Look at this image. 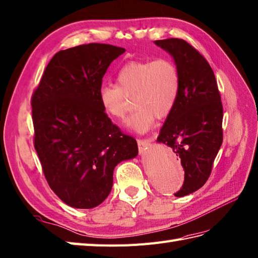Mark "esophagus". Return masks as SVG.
I'll list each match as a JSON object with an SVG mask.
<instances>
[{
  "mask_svg": "<svg viewBox=\"0 0 258 258\" xmlns=\"http://www.w3.org/2000/svg\"><path fill=\"white\" fill-rule=\"evenodd\" d=\"M151 143H152L151 140H139V141H137V144H139L140 152L141 153L145 152L146 149H148L149 147H151Z\"/></svg>",
  "mask_w": 258,
  "mask_h": 258,
  "instance_id": "1",
  "label": "esophagus"
}]
</instances>
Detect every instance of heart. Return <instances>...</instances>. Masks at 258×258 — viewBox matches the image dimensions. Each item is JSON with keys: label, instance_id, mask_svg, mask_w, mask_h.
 Returning <instances> with one entry per match:
<instances>
[{"label": "heart", "instance_id": "b5f03b06", "mask_svg": "<svg viewBox=\"0 0 258 258\" xmlns=\"http://www.w3.org/2000/svg\"><path fill=\"white\" fill-rule=\"evenodd\" d=\"M181 79L177 64L169 58L127 62L116 76V86L99 89V103L110 117L123 121L133 99L136 109L127 123L139 134L151 131L156 117L165 118L176 106Z\"/></svg>", "mask_w": 258, "mask_h": 258}]
</instances>
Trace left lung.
Segmentation results:
<instances>
[{"mask_svg": "<svg viewBox=\"0 0 258 258\" xmlns=\"http://www.w3.org/2000/svg\"><path fill=\"white\" fill-rule=\"evenodd\" d=\"M173 58L180 73L181 87L176 106L159 132L158 143L169 146L184 169V197L208 180L223 141V107L217 79L206 58L179 38L155 40Z\"/></svg>", "mask_w": 258, "mask_h": 258, "instance_id": "obj_1", "label": "left lung"}]
</instances>
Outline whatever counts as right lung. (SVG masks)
<instances>
[{
	"instance_id": "add662e5",
	"label": "right lung",
	"mask_w": 258,
	"mask_h": 258,
	"mask_svg": "<svg viewBox=\"0 0 258 258\" xmlns=\"http://www.w3.org/2000/svg\"><path fill=\"white\" fill-rule=\"evenodd\" d=\"M125 49L92 43L58 51L32 98L34 145L51 190L76 209L98 207L110 195L113 171L137 156L102 109L98 92L111 62Z\"/></svg>"
}]
</instances>
